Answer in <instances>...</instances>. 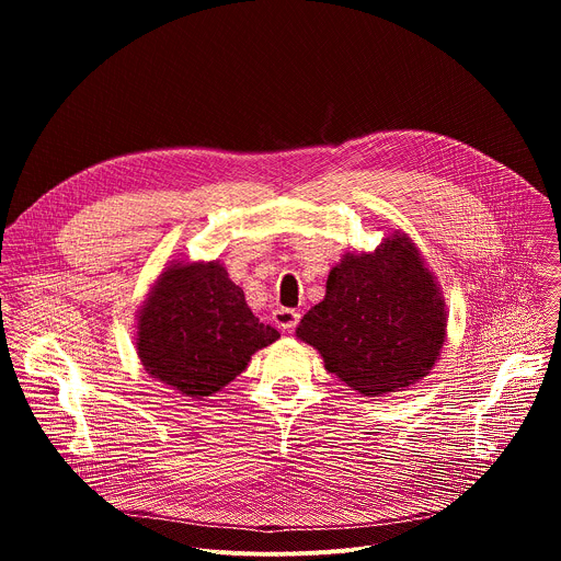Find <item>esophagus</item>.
I'll list each match as a JSON object with an SVG mask.
<instances>
[{"label":"esophagus","mask_w":561,"mask_h":561,"mask_svg":"<svg viewBox=\"0 0 561 561\" xmlns=\"http://www.w3.org/2000/svg\"><path fill=\"white\" fill-rule=\"evenodd\" d=\"M273 322H275V324H277V329H282V331L295 329V327H297V322H299V310L279 306V308L273 312Z\"/></svg>","instance_id":"34e87169"}]
</instances>
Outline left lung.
Returning <instances> with one entry per match:
<instances>
[{"mask_svg":"<svg viewBox=\"0 0 561 561\" xmlns=\"http://www.w3.org/2000/svg\"><path fill=\"white\" fill-rule=\"evenodd\" d=\"M448 331L444 293L409 232L394 228L375 251H348L327 279L324 299L295 335L331 375L364 397L422 381Z\"/></svg>","mask_w":561,"mask_h":561,"instance_id":"8db88e82","label":"left lung"}]
</instances>
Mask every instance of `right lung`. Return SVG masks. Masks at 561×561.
I'll return each instance as SVG.
<instances>
[{
  "mask_svg": "<svg viewBox=\"0 0 561 561\" xmlns=\"http://www.w3.org/2000/svg\"><path fill=\"white\" fill-rule=\"evenodd\" d=\"M135 351L148 377L202 402L279 340L219 260L169 262L135 314Z\"/></svg>",
  "mask_w": 561,
  "mask_h": 561,
  "instance_id": "add662e5",
  "label": "right lung"
}]
</instances>
